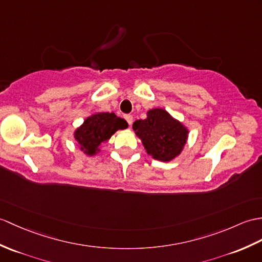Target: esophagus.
<instances>
[{"instance_id":"obj_1","label":"esophagus","mask_w":262,"mask_h":262,"mask_svg":"<svg viewBox=\"0 0 262 262\" xmlns=\"http://www.w3.org/2000/svg\"><path fill=\"white\" fill-rule=\"evenodd\" d=\"M125 119L127 120V123L130 126L133 124V116L132 115H125Z\"/></svg>"}]
</instances>
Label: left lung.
I'll return each mask as SVG.
<instances>
[{"mask_svg":"<svg viewBox=\"0 0 262 262\" xmlns=\"http://www.w3.org/2000/svg\"><path fill=\"white\" fill-rule=\"evenodd\" d=\"M133 129L142 139L147 153L162 162H168L178 156L187 138L185 127L161 108L149 111L146 119L136 120Z\"/></svg>","mask_w":262,"mask_h":262,"instance_id":"obj_1","label":"left lung"}]
</instances>
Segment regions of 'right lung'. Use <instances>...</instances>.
Listing matches in <instances>:
<instances>
[{
	"mask_svg": "<svg viewBox=\"0 0 262 262\" xmlns=\"http://www.w3.org/2000/svg\"><path fill=\"white\" fill-rule=\"evenodd\" d=\"M128 127L127 121L114 113H98L91 115L76 130L75 138L81 145V149L88 155L96 154L98 146L107 142L118 129Z\"/></svg>",
	"mask_w": 262,
	"mask_h": 262,
	"instance_id": "add662e5",
	"label": "right lung"
}]
</instances>
